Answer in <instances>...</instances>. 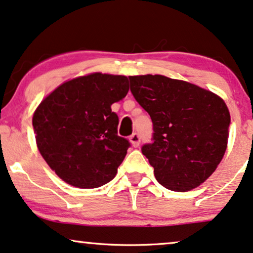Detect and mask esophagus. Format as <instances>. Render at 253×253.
Segmentation results:
<instances>
[{"label":"esophagus","instance_id":"obj_1","mask_svg":"<svg viewBox=\"0 0 253 253\" xmlns=\"http://www.w3.org/2000/svg\"><path fill=\"white\" fill-rule=\"evenodd\" d=\"M129 142L134 148L139 147V144H140V135H139V134H136V133L132 134V135L129 136Z\"/></svg>","mask_w":253,"mask_h":253}]
</instances>
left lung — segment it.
Returning <instances> with one entry per match:
<instances>
[{"label":"left lung","instance_id":"1","mask_svg":"<svg viewBox=\"0 0 253 253\" xmlns=\"http://www.w3.org/2000/svg\"><path fill=\"white\" fill-rule=\"evenodd\" d=\"M130 91L149 113L154 142L142 154L168 190L187 192L210 178L228 146L230 113L216 93L163 75L129 76Z\"/></svg>","mask_w":253,"mask_h":253}]
</instances>
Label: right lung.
<instances>
[{"label": "right lung", "mask_w": 253, "mask_h": 253, "mask_svg": "<svg viewBox=\"0 0 253 253\" xmlns=\"http://www.w3.org/2000/svg\"><path fill=\"white\" fill-rule=\"evenodd\" d=\"M128 90L127 76L91 73L60 84L36 109L37 147L67 184L96 188L116 177L129 142L118 136L119 119L111 105Z\"/></svg>", "instance_id": "obj_1"}]
</instances>
